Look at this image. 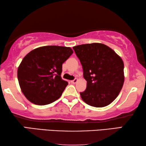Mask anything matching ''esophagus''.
Returning <instances> with one entry per match:
<instances>
[{
	"mask_svg": "<svg viewBox=\"0 0 146 146\" xmlns=\"http://www.w3.org/2000/svg\"><path fill=\"white\" fill-rule=\"evenodd\" d=\"M77 82H78V79H77V78H75V79L73 80H71V82L73 83V84H75V83H77Z\"/></svg>",
	"mask_w": 146,
	"mask_h": 146,
	"instance_id": "esophagus-1",
	"label": "esophagus"
}]
</instances>
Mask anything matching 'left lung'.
<instances>
[{
	"mask_svg": "<svg viewBox=\"0 0 146 146\" xmlns=\"http://www.w3.org/2000/svg\"><path fill=\"white\" fill-rule=\"evenodd\" d=\"M80 60L86 89L80 92L84 102L104 107L118 96L124 82V64L119 55L103 43L83 44L73 47Z\"/></svg>",
	"mask_w": 146,
	"mask_h": 146,
	"instance_id": "obj_1",
	"label": "left lung"
}]
</instances>
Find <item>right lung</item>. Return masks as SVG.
Returning a JSON list of instances; mask_svg holds the SVG:
<instances>
[{
    "label": "right lung",
    "instance_id": "obj_1",
    "mask_svg": "<svg viewBox=\"0 0 146 146\" xmlns=\"http://www.w3.org/2000/svg\"><path fill=\"white\" fill-rule=\"evenodd\" d=\"M73 52L70 47L50 45L28 53L17 70L20 88L28 100L45 105L60 98L68 84L61 77L62 64Z\"/></svg>",
    "mask_w": 146,
    "mask_h": 146
}]
</instances>
